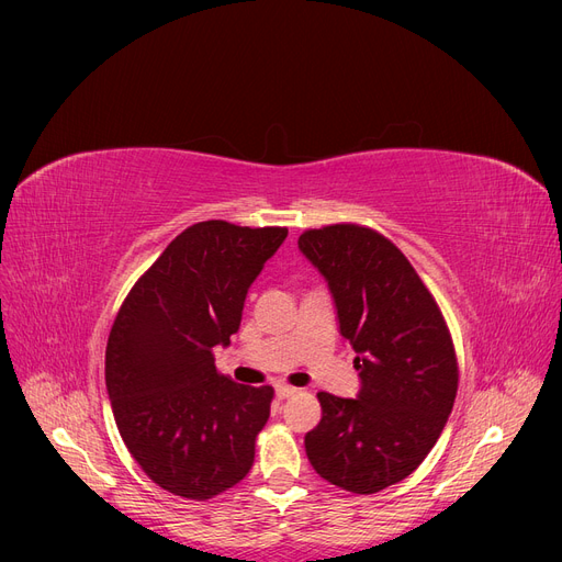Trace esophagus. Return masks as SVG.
I'll use <instances>...</instances> for the list:
<instances>
[{"instance_id":"34e87169","label":"esophagus","mask_w":562,"mask_h":562,"mask_svg":"<svg viewBox=\"0 0 562 562\" xmlns=\"http://www.w3.org/2000/svg\"><path fill=\"white\" fill-rule=\"evenodd\" d=\"M296 392H299V390L291 387V385H278V387H276V396H278V398H289V396H293Z\"/></svg>"}]
</instances>
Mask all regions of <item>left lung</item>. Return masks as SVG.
Masks as SVG:
<instances>
[{"label": "left lung", "mask_w": 562, "mask_h": 562, "mask_svg": "<svg viewBox=\"0 0 562 562\" xmlns=\"http://www.w3.org/2000/svg\"><path fill=\"white\" fill-rule=\"evenodd\" d=\"M301 252L326 278L339 333L358 352V398L318 392L305 451L321 479L375 494L435 447L453 409L458 360L447 321L407 257L380 232L339 223L307 229Z\"/></svg>", "instance_id": "1"}]
</instances>
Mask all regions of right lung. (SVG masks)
<instances>
[{
    "label": "right lung",
    "mask_w": 562,
    "mask_h": 562,
    "mask_svg": "<svg viewBox=\"0 0 562 562\" xmlns=\"http://www.w3.org/2000/svg\"><path fill=\"white\" fill-rule=\"evenodd\" d=\"M286 227L202 221L127 293L106 341V392L125 447L170 494L204 501L246 479L273 387L221 375L214 346L241 326L246 293Z\"/></svg>",
    "instance_id": "obj_1"
}]
</instances>
